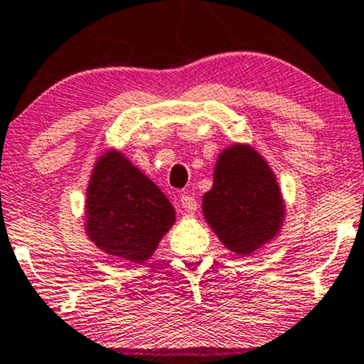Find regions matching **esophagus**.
Listing matches in <instances>:
<instances>
[{"mask_svg":"<svg viewBox=\"0 0 364 364\" xmlns=\"http://www.w3.org/2000/svg\"><path fill=\"white\" fill-rule=\"evenodd\" d=\"M181 204H182L183 210H186L189 215H194L196 210H198V201H196L193 196H189V194L181 196Z\"/></svg>","mask_w":364,"mask_h":364,"instance_id":"obj_1","label":"esophagus"}]
</instances>
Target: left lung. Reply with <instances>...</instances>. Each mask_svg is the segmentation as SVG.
Instances as JSON below:
<instances>
[{
  "label": "left lung",
  "mask_w": 364,
  "mask_h": 364,
  "mask_svg": "<svg viewBox=\"0 0 364 364\" xmlns=\"http://www.w3.org/2000/svg\"><path fill=\"white\" fill-rule=\"evenodd\" d=\"M203 213L218 239L247 256L279 234L284 203L275 175L251 146L234 144L218 156Z\"/></svg>",
  "instance_id": "obj_1"
}]
</instances>
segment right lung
Listing matches in <instances>:
<instances>
[{
  "label": "right lung",
  "instance_id": "obj_1",
  "mask_svg": "<svg viewBox=\"0 0 364 364\" xmlns=\"http://www.w3.org/2000/svg\"><path fill=\"white\" fill-rule=\"evenodd\" d=\"M175 222L166 196L118 151L94 166L85 199V230L106 255L144 263Z\"/></svg>",
  "mask_w": 364,
  "mask_h": 364
}]
</instances>
